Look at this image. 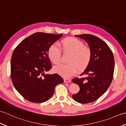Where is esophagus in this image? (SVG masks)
Returning a JSON list of instances; mask_svg holds the SVG:
<instances>
[{"label":"esophagus","mask_w":126,"mask_h":126,"mask_svg":"<svg viewBox=\"0 0 126 126\" xmlns=\"http://www.w3.org/2000/svg\"><path fill=\"white\" fill-rule=\"evenodd\" d=\"M71 80L68 79H64V83H70Z\"/></svg>","instance_id":"34e87169"}]
</instances>
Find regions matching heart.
I'll return each instance as SVG.
<instances>
[{
  "instance_id": "obj_1",
  "label": "heart",
  "mask_w": 126,
  "mask_h": 126,
  "mask_svg": "<svg viewBox=\"0 0 126 126\" xmlns=\"http://www.w3.org/2000/svg\"><path fill=\"white\" fill-rule=\"evenodd\" d=\"M60 47L64 53L70 54L66 64H61L54 67V71L65 78L74 75L77 71H83L88 67L92 59V50L88 46H84L81 41L76 38L68 37L61 40ZM48 56L54 64L61 61V51L54 45L49 46Z\"/></svg>"
}]
</instances>
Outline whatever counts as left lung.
Listing matches in <instances>:
<instances>
[{"mask_svg":"<svg viewBox=\"0 0 126 126\" xmlns=\"http://www.w3.org/2000/svg\"><path fill=\"white\" fill-rule=\"evenodd\" d=\"M76 36L88 43L92 54L90 63L80 74H86V77L72 79V82L80 88L79 91L73 94L72 97L80 103H89L98 99L109 87L114 75V58L109 46L101 38L90 34Z\"/></svg>","mask_w":126,"mask_h":126,"instance_id":"left-lung-1","label":"left lung"}]
</instances>
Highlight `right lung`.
Segmentation results:
<instances>
[{
	"label": "right lung",
	"instance_id": "add662e5",
	"mask_svg": "<svg viewBox=\"0 0 126 126\" xmlns=\"http://www.w3.org/2000/svg\"><path fill=\"white\" fill-rule=\"evenodd\" d=\"M63 34L36 32L23 40L15 49L11 60V78L15 89L31 102L49 99L56 85L63 83L58 74H45L52 68L48 49Z\"/></svg>",
	"mask_w": 126,
	"mask_h": 126
}]
</instances>
